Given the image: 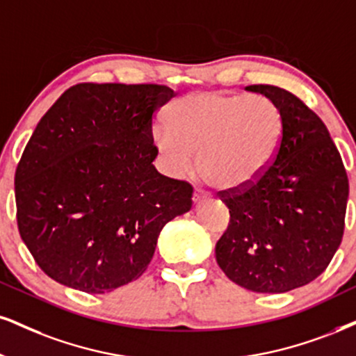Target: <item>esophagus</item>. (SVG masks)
<instances>
[{
  "mask_svg": "<svg viewBox=\"0 0 356 356\" xmlns=\"http://www.w3.org/2000/svg\"><path fill=\"white\" fill-rule=\"evenodd\" d=\"M208 193H206L204 190H201V188H196L195 193H193V201L195 203H200V201H203L204 198H208Z\"/></svg>",
  "mask_w": 356,
  "mask_h": 356,
  "instance_id": "obj_1",
  "label": "esophagus"
}]
</instances>
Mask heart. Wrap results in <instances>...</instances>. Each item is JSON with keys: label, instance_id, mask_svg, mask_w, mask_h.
Wrapping results in <instances>:
<instances>
[{"label": "heart", "instance_id": "heart-1", "mask_svg": "<svg viewBox=\"0 0 356 356\" xmlns=\"http://www.w3.org/2000/svg\"><path fill=\"white\" fill-rule=\"evenodd\" d=\"M153 143L171 177L190 173L198 152L201 177L218 190L254 185L277 158L284 113L266 95L195 92L166 112Z\"/></svg>", "mask_w": 356, "mask_h": 356}]
</instances>
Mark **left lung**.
Here are the masks:
<instances>
[{"instance_id": "left-lung-1", "label": "left lung", "mask_w": 356, "mask_h": 356, "mask_svg": "<svg viewBox=\"0 0 356 356\" xmlns=\"http://www.w3.org/2000/svg\"><path fill=\"white\" fill-rule=\"evenodd\" d=\"M274 100L285 130L277 158L256 183L219 191L229 225L216 261L241 287L284 293L317 279L343 238L348 177L325 124L292 92L248 86Z\"/></svg>"}]
</instances>
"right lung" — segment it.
Masks as SVG:
<instances>
[{
  "instance_id": "add662e5",
  "label": "right lung",
  "mask_w": 356,
  "mask_h": 356,
  "mask_svg": "<svg viewBox=\"0 0 356 356\" xmlns=\"http://www.w3.org/2000/svg\"><path fill=\"white\" fill-rule=\"evenodd\" d=\"M156 84L72 86L44 113L15 175L17 229L44 274L105 293L147 270L193 186L158 173L153 118L175 97Z\"/></svg>"
}]
</instances>
